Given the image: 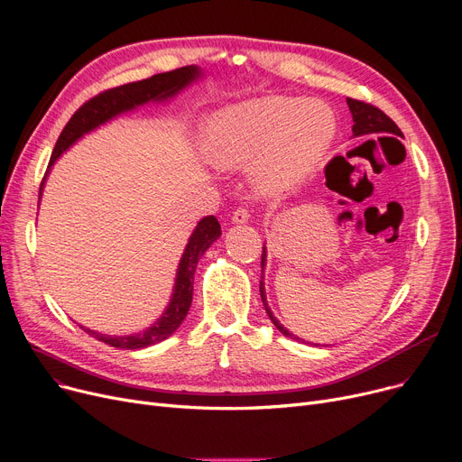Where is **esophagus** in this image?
I'll return each instance as SVG.
<instances>
[{
    "instance_id": "34e87169",
    "label": "esophagus",
    "mask_w": 462,
    "mask_h": 462,
    "mask_svg": "<svg viewBox=\"0 0 462 462\" xmlns=\"http://www.w3.org/2000/svg\"><path fill=\"white\" fill-rule=\"evenodd\" d=\"M249 209L247 208H237L234 213H232V223L234 225H245L249 221Z\"/></svg>"
}]
</instances>
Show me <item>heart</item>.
Segmentation results:
<instances>
[{"instance_id":"obj_1","label":"heart","mask_w":462,"mask_h":462,"mask_svg":"<svg viewBox=\"0 0 462 462\" xmlns=\"http://www.w3.org/2000/svg\"><path fill=\"white\" fill-rule=\"evenodd\" d=\"M335 134V116L319 99L258 97L206 119L202 155L217 168L253 162L256 189L279 194L301 183L320 164Z\"/></svg>"}]
</instances>
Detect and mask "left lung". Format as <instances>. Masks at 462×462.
<instances>
[{
    "mask_svg": "<svg viewBox=\"0 0 462 462\" xmlns=\"http://www.w3.org/2000/svg\"><path fill=\"white\" fill-rule=\"evenodd\" d=\"M348 108L352 112V119H354V125H352V133L354 136H367V134H393V136H402L401 129L395 125V121L392 117H387L380 108L369 105V103H363L357 99H346ZM265 247L262 249V277H260V298L262 303L265 307V312H268L270 320L275 324V328L286 335V337H292L296 341H303V338L296 337L290 333L282 324H279V320L273 317L272 309L268 307V300H265V288H263V265H265ZM305 343V341H303Z\"/></svg>",
    "mask_w": 462,
    "mask_h": 462,
    "instance_id": "8db88e82",
    "label": "left lung"
}]
</instances>
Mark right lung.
<instances>
[{
  "instance_id": "right-lung-1",
  "label": "right lung",
  "mask_w": 462,
  "mask_h": 462,
  "mask_svg": "<svg viewBox=\"0 0 462 462\" xmlns=\"http://www.w3.org/2000/svg\"><path fill=\"white\" fill-rule=\"evenodd\" d=\"M200 72L202 70L197 65H187V67H181L176 70H168V72H161V75H153L152 79L124 84V86H117V88L106 89L99 95H95L93 99L84 103L67 121L65 129L61 131L58 142H56V148L52 152L48 170H51V166L56 162V159L63 152H67L72 143L80 140L89 131L106 124V121H110L112 117L119 116V114L134 110L140 105L170 99V97L178 95L183 88L190 86L194 80L200 79ZM46 176H48V172L44 174V180H46ZM44 180L41 183L39 197H41L42 187H44ZM218 236H221V225H218V221L213 215L204 217L202 221L197 225V228H194V232L189 237V244L185 245L180 265H178L172 300H170L166 310L162 312V317L152 328L143 329L140 333L121 335V337L105 335L99 331L88 329L84 326H80V328L88 335L95 337L97 341L106 343L114 348H121V350H140V348L152 346V345L164 341V338L172 335L185 320L190 301H192V281H194V272H197V263Z\"/></svg>"
}]
</instances>
